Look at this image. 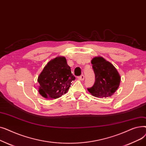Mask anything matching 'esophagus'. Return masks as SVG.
<instances>
[{
	"label": "esophagus",
	"instance_id": "1",
	"mask_svg": "<svg viewBox=\"0 0 146 146\" xmlns=\"http://www.w3.org/2000/svg\"><path fill=\"white\" fill-rule=\"evenodd\" d=\"M78 78L80 80H83L84 79H85V76H84L83 74L79 76V77H78Z\"/></svg>",
	"mask_w": 146,
	"mask_h": 146
}]
</instances>
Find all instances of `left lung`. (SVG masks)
Instances as JSON below:
<instances>
[{"label":"left lung","instance_id":"obj_1","mask_svg":"<svg viewBox=\"0 0 146 146\" xmlns=\"http://www.w3.org/2000/svg\"><path fill=\"white\" fill-rule=\"evenodd\" d=\"M95 74L94 86L88 88L94 96L99 98L110 97L118 89L121 77L116 68L102 57H95L91 61Z\"/></svg>","mask_w":146,"mask_h":146}]
</instances>
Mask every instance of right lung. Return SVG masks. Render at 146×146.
I'll list each match as a JSON object with an SVG mask.
<instances>
[{
  "label": "right lung",
  "mask_w": 146,
  "mask_h": 146,
  "mask_svg": "<svg viewBox=\"0 0 146 146\" xmlns=\"http://www.w3.org/2000/svg\"><path fill=\"white\" fill-rule=\"evenodd\" d=\"M75 77L64 57L50 60L38 78L39 92L45 98L56 99L66 94Z\"/></svg>",
  "instance_id": "right-lung-1"
}]
</instances>
